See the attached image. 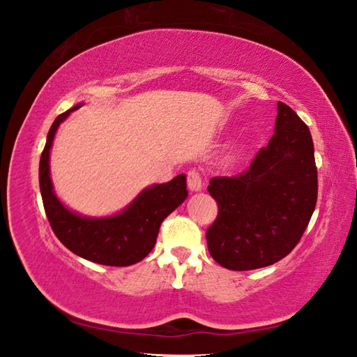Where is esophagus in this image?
Instances as JSON below:
<instances>
[{
  "label": "esophagus",
  "mask_w": 357,
  "mask_h": 357,
  "mask_svg": "<svg viewBox=\"0 0 357 357\" xmlns=\"http://www.w3.org/2000/svg\"><path fill=\"white\" fill-rule=\"evenodd\" d=\"M187 187L190 192H200L203 189V181L198 170H190L187 174Z\"/></svg>",
  "instance_id": "34e87169"
}]
</instances>
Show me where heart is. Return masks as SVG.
Segmentation results:
<instances>
[{"mask_svg":"<svg viewBox=\"0 0 357 357\" xmlns=\"http://www.w3.org/2000/svg\"><path fill=\"white\" fill-rule=\"evenodd\" d=\"M241 155H243V153H241L239 149H231V151H229V153L225 154V157H223V164L228 165V167L238 164L239 159H241Z\"/></svg>","mask_w":357,"mask_h":357,"instance_id":"b5f03b06","label":"heart"}]
</instances>
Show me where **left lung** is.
I'll return each instance as SVG.
<instances>
[{
    "mask_svg": "<svg viewBox=\"0 0 357 357\" xmlns=\"http://www.w3.org/2000/svg\"><path fill=\"white\" fill-rule=\"evenodd\" d=\"M219 215L208 228L211 257L223 268L250 271L291 252L315 211L318 174L310 130L283 102L274 135L244 173L209 181Z\"/></svg>",
    "mask_w": 357,
    "mask_h": 357,
    "instance_id": "obj_1",
    "label": "left lung"
}]
</instances>
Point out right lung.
I'll list each match as a JSON object with an SVG mask.
<instances>
[{"mask_svg":"<svg viewBox=\"0 0 357 357\" xmlns=\"http://www.w3.org/2000/svg\"><path fill=\"white\" fill-rule=\"evenodd\" d=\"M83 104H77L53 121L39 162V185L53 233L75 255L105 266H130L154 249L160 223L187 198L185 174L165 184L143 189L121 213L88 217L70 211L59 200L50 176V149L59 124Z\"/></svg>","mask_w":357,"mask_h":357,"instance_id":"obj_1","label":"right lung"}]
</instances>
